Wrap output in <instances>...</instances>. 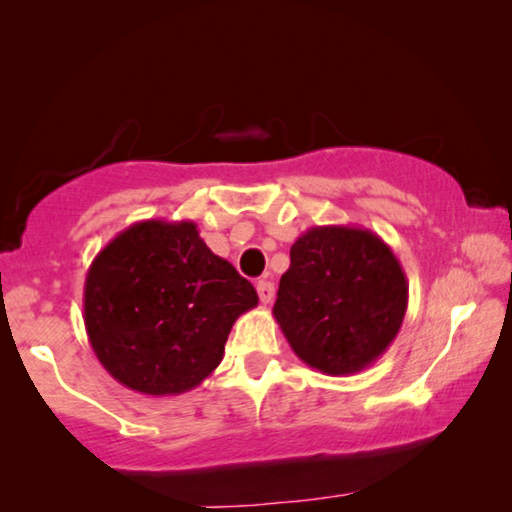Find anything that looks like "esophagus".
Instances as JSON below:
<instances>
[{"instance_id": "esophagus-1", "label": "esophagus", "mask_w": 512, "mask_h": 512, "mask_svg": "<svg viewBox=\"0 0 512 512\" xmlns=\"http://www.w3.org/2000/svg\"><path fill=\"white\" fill-rule=\"evenodd\" d=\"M257 293H259V300H262V305H268V302H271L273 296H275L273 282L259 280V282H257Z\"/></svg>"}]
</instances>
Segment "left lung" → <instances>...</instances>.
Wrapping results in <instances>:
<instances>
[{"label":"left lung","mask_w":512,"mask_h":512,"mask_svg":"<svg viewBox=\"0 0 512 512\" xmlns=\"http://www.w3.org/2000/svg\"><path fill=\"white\" fill-rule=\"evenodd\" d=\"M409 282L391 246L357 225H316L291 246L273 316L291 350L323 375H354L395 341Z\"/></svg>","instance_id":"1"}]
</instances>
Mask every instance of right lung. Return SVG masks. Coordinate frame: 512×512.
<instances>
[{"mask_svg":"<svg viewBox=\"0 0 512 512\" xmlns=\"http://www.w3.org/2000/svg\"><path fill=\"white\" fill-rule=\"evenodd\" d=\"M257 291L205 246L194 221H137L99 250L85 275L83 320L119 384L180 395L219 366L235 320Z\"/></svg>","mask_w":512,"mask_h":512,"instance_id":"1","label":"right lung"}]
</instances>
